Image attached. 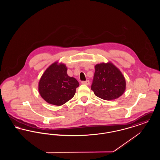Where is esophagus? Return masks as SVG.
Returning a JSON list of instances; mask_svg holds the SVG:
<instances>
[{"label":"esophagus","instance_id":"34e87169","mask_svg":"<svg viewBox=\"0 0 160 160\" xmlns=\"http://www.w3.org/2000/svg\"><path fill=\"white\" fill-rule=\"evenodd\" d=\"M82 83L86 84V85H89V83H90V82H89L88 80H86V81H82Z\"/></svg>","mask_w":160,"mask_h":160}]
</instances>
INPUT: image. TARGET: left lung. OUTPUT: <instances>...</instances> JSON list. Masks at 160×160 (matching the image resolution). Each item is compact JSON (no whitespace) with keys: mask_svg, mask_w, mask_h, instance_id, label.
Returning <instances> with one entry per match:
<instances>
[{"mask_svg":"<svg viewBox=\"0 0 160 160\" xmlns=\"http://www.w3.org/2000/svg\"><path fill=\"white\" fill-rule=\"evenodd\" d=\"M91 85L95 95L105 100L121 97L125 90L126 82L121 72L112 63H102L95 67Z\"/></svg>","mask_w":160,"mask_h":160,"instance_id":"left-lung-1","label":"left lung"}]
</instances>
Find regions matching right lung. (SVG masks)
Returning a JSON list of instances; mask_svg holds the SVG:
<instances>
[{
    "instance_id": "1",
    "label": "right lung",
    "mask_w": 160,
    "mask_h": 160,
    "mask_svg": "<svg viewBox=\"0 0 160 160\" xmlns=\"http://www.w3.org/2000/svg\"><path fill=\"white\" fill-rule=\"evenodd\" d=\"M57 63L46 69L39 80L38 90L46 102L59 106L74 96L79 83L75 78L68 76L64 64Z\"/></svg>"
}]
</instances>
